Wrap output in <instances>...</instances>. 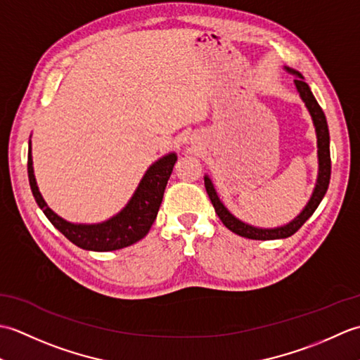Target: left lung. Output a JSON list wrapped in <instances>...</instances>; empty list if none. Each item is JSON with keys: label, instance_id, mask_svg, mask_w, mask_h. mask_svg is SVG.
Returning <instances> with one entry per match:
<instances>
[{"label": "left lung", "instance_id": "left-lung-1", "mask_svg": "<svg viewBox=\"0 0 360 360\" xmlns=\"http://www.w3.org/2000/svg\"><path fill=\"white\" fill-rule=\"evenodd\" d=\"M298 79L294 80L295 86L300 93V97L303 98V102L307 103L308 110L312 116V120H314L316 125V131H317V147H319V179H317V186L314 188V193H312V198L309 200L308 205L304 207V210L298 215L292 223H289L288 226L277 227V229H258V227H252L249 224L241 223L240 219H236L231 212H229L223 202L219 201V198L213 188L212 181L205 176L204 178V184L205 190H207V195L210 198V201L215 207L217 215L219 219L223 221V224L232 231L233 233L244 236V238L249 240H278V238H288V236L294 235L298 229H300L304 223H307L308 218L316 212L319 207L320 201L323 200V196L328 190V186H330V178H331V156H330V131H328V124H326V117L323 110L320 108V105L317 103L316 97L312 96L311 89L308 86V83L303 80L302 74H298Z\"/></svg>", "mask_w": 360, "mask_h": 360}]
</instances>
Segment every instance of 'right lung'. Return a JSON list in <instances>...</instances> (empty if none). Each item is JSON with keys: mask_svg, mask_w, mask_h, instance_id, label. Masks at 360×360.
<instances>
[{"mask_svg": "<svg viewBox=\"0 0 360 360\" xmlns=\"http://www.w3.org/2000/svg\"><path fill=\"white\" fill-rule=\"evenodd\" d=\"M174 162V153L159 159L145 173L143 179L137 187L131 201L127 204V207L119 215L106 221V223L93 226H77L68 223L46 205L35 182L32 156H30V142L27 151V174L35 201L53 227L58 229L75 246L86 250L106 252L131 246V244L142 240L148 233L150 227L156 219L160 202H162L164 190L173 172Z\"/></svg>", "mask_w": 360, "mask_h": 360, "instance_id": "obj_1", "label": "right lung"}]
</instances>
